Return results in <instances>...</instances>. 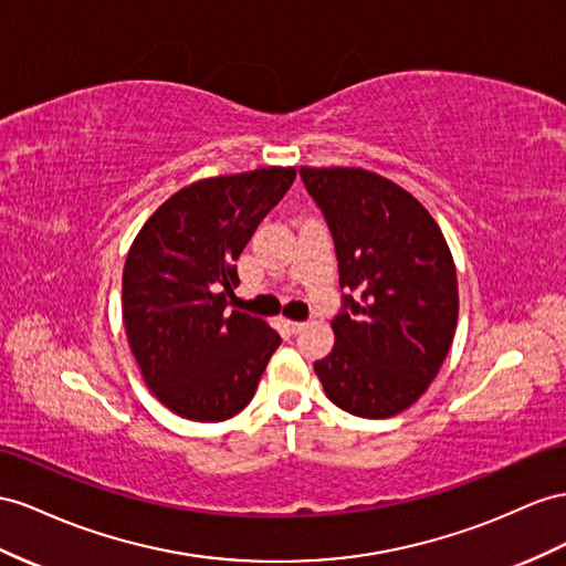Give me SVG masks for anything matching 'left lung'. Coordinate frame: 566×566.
<instances>
[{
	"label": "left lung",
	"instance_id": "obj_1",
	"mask_svg": "<svg viewBox=\"0 0 566 566\" xmlns=\"http://www.w3.org/2000/svg\"><path fill=\"white\" fill-rule=\"evenodd\" d=\"M270 167L186 186L159 208L128 251L122 313L153 395L188 421L217 423L249 407L282 344L234 289L258 224L292 181ZM296 177V171H294Z\"/></svg>",
	"mask_w": 566,
	"mask_h": 566
}]
</instances>
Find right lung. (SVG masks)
<instances>
[{"label": "right lung", "instance_id": "add662e5", "mask_svg": "<svg viewBox=\"0 0 566 566\" xmlns=\"http://www.w3.org/2000/svg\"><path fill=\"white\" fill-rule=\"evenodd\" d=\"M335 241L342 308L335 346L313 366L325 395L360 418H389L421 397L454 339L452 253L428 210L366 169H301Z\"/></svg>", "mask_w": 566, "mask_h": 566}]
</instances>
